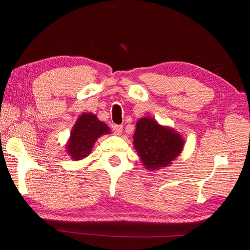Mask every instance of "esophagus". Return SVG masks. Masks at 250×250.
I'll use <instances>...</instances> for the list:
<instances>
[{"label": "esophagus", "mask_w": 250, "mask_h": 250, "mask_svg": "<svg viewBox=\"0 0 250 250\" xmlns=\"http://www.w3.org/2000/svg\"><path fill=\"white\" fill-rule=\"evenodd\" d=\"M113 132L115 135H120L122 133V125H116L113 126Z\"/></svg>", "instance_id": "obj_1"}]
</instances>
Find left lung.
<instances>
[{"label": "left lung", "instance_id": "1", "mask_svg": "<svg viewBox=\"0 0 250 250\" xmlns=\"http://www.w3.org/2000/svg\"><path fill=\"white\" fill-rule=\"evenodd\" d=\"M133 146L143 166L148 171L167 167L182 153L185 140L171 126L162 125L151 117L136 122Z\"/></svg>", "mask_w": 250, "mask_h": 250}]
</instances>
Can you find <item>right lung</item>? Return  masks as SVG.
Returning <instances> with one entry per match:
<instances>
[{
	"label": "right lung",
	"mask_w": 250,
	"mask_h": 250,
	"mask_svg": "<svg viewBox=\"0 0 250 250\" xmlns=\"http://www.w3.org/2000/svg\"><path fill=\"white\" fill-rule=\"evenodd\" d=\"M109 126L91 113L78 117L71 130L65 151L74 161H79L91 153L95 142L104 134H109Z\"/></svg>",
	"instance_id": "add662e5"
}]
</instances>
